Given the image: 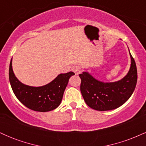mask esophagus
<instances>
[{
  "mask_svg": "<svg viewBox=\"0 0 146 146\" xmlns=\"http://www.w3.org/2000/svg\"><path fill=\"white\" fill-rule=\"evenodd\" d=\"M71 70L72 71L74 72L76 75H78L79 73H80V72H81V69H80V68L79 67V66H78V65H75V66H72Z\"/></svg>",
  "mask_w": 146,
  "mask_h": 146,
  "instance_id": "34e87169",
  "label": "esophagus"
}]
</instances>
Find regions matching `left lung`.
I'll return each instance as SVG.
<instances>
[{"label": "left lung", "mask_w": 146, "mask_h": 146, "mask_svg": "<svg viewBox=\"0 0 146 146\" xmlns=\"http://www.w3.org/2000/svg\"><path fill=\"white\" fill-rule=\"evenodd\" d=\"M130 56L131 65L128 74L117 82H102L88 72L79 75L81 78L82 95L90 108L100 111L113 110L123 105L130 98L136 87L137 70L136 63L130 53Z\"/></svg>", "instance_id": "8db88e82"}]
</instances>
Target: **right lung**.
I'll list each match as a JSON object with an SVG mask.
<instances>
[{"label": "right lung", "mask_w": 146, "mask_h": 146, "mask_svg": "<svg viewBox=\"0 0 146 146\" xmlns=\"http://www.w3.org/2000/svg\"><path fill=\"white\" fill-rule=\"evenodd\" d=\"M12 59L9 64V78L13 92L18 100L29 109L48 112L56 109L61 103L64 92L73 72L61 73L53 81L42 86L33 87L21 83L12 69Z\"/></svg>", "instance_id": "1"}]
</instances>
